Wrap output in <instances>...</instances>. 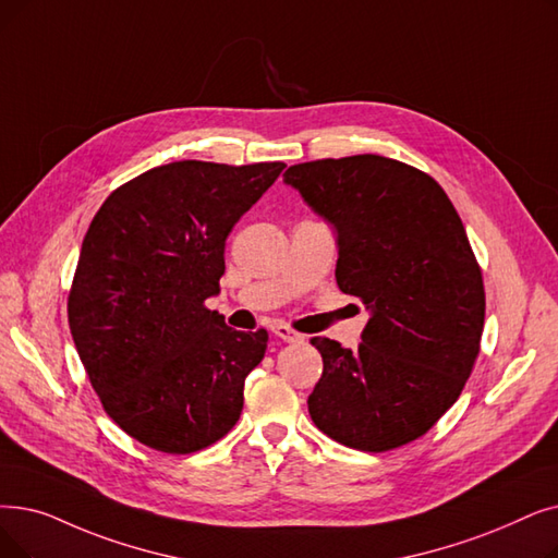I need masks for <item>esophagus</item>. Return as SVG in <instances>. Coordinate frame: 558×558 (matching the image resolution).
I'll return each instance as SVG.
<instances>
[{
  "mask_svg": "<svg viewBox=\"0 0 558 558\" xmlns=\"http://www.w3.org/2000/svg\"><path fill=\"white\" fill-rule=\"evenodd\" d=\"M271 332H274L278 339H282V342H287V344H294V342H301V339H303L301 332H296L292 326H287V324H276V326L271 328Z\"/></svg>",
  "mask_w": 558,
  "mask_h": 558,
  "instance_id": "esophagus-1",
  "label": "esophagus"
}]
</instances>
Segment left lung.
Masks as SVG:
<instances>
[{"label":"left lung","instance_id":"left-lung-1","mask_svg":"<svg viewBox=\"0 0 558 558\" xmlns=\"http://www.w3.org/2000/svg\"><path fill=\"white\" fill-rule=\"evenodd\" d=\"M284 182L335 226L337 287L372 314L355 351L310 339L324 357L312 422L374 453L422 438L481 351L486 292L463 221L430 175L380 155L296 163Z\"/></svg>","mask_w":558,"mask_h":558}]
</instances>
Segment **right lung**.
<instances>
[{"instance_id": "obj_1", "label": "right lung", "mask_w": 558, "mask_h": 558, "mask_svg": "<svg viewBox=\"0 0 558 558\" xmlns=\"http://www.w3.org/2000/svg\"><path fill=\"white\" fill-rule=\"evenodd\" d=\"M282 161L184 159L118 186L93 216L68 294V324L105 413L141 445L201 451L236 424L269 332L226 326V239Z\"/></svg>"}]
</instances>
